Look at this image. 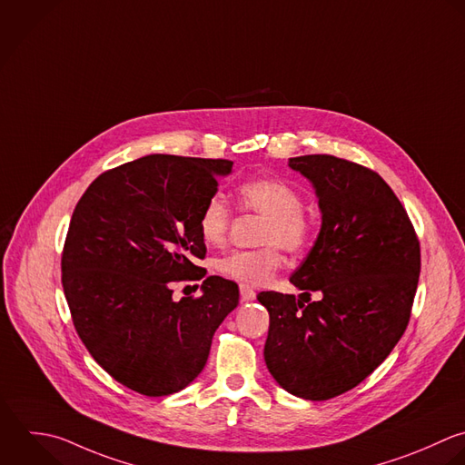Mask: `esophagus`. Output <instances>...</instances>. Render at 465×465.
I'll return each instance as SVG.
<instances>
[{
	"label": "esophagus",
	"instance_id": "34e87169",
	"mask_svg": "<svg viewBox=\"0 0 465 465\" xmlns=\"http://www.w3.org/2000/svg\"><path fill=\"white\" fill-rule=\"evenodd\" d=\"M239 290H241V299H242L244 302H250V301H253V299H255V292H253L250 286L241 284V286H239Z\"/></svg>",
	"mask_w": 465,
	"mask_h": 465
}]
</instances>
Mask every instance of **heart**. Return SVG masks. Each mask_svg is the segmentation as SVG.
Instances as JSON below:
<instances>
[{
    "instance_id": "heart-1",
    "label": "heart",
    "mask_w": 465,
    "mask_h": 465,
    "mask_svg": "<svg viewBox=\"0 0 465 465\" xmlns=\"http://www.w3.org/2000/svg\"><path fill=\"white\" fill-rule=\"evenodd\" d=\"M237 203L244 212L262 215L257 241L264 246L246 252H232L215 261L219 275L246 284H266L284 262L281 246L288 253H302L312 241L313 223L306 213L302 193L277 177H255L237 188ZM230 208L219 197L203 204L197 219L201 239L208 246H221L230 230Z\"/></svg>"
}]
</instances>
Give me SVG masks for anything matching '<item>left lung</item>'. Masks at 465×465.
Wrapping results in <instances>:
<instances>
[{
  "label": "left lung",
  "instance_id": "1",
  "mask_svg": "<svg viewBox=\"0 0 465 465\" xmlns=\"http://www.w3.org/2000/svg\"><path fill=\"white\" fill-rule=\"evenodd\" d=\"M315 188L322 226L290 282L262 292L264 361L288 393L328 401L359 386L404 335L420 275V242L402 203L373 170L335 157H292ZM320 293L319 302L311 293Z\"/></svg>",
  "mask_w": 465,
  "mask_h": 465
}]
</instances>
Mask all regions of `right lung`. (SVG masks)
<instances>
[{"label": "right lung", "mask_w": 465, "mask_h": 465, "mask_svg": "<svg viewBox=\"0 0 465 465\" xmlns=\"http://www.w3.org/2000/svg\"><path fill=\"white\" fill-rule=\"evenodd\" d=\"M232 166L152 153L103 172L75 204L61 255L72 322L94 361L132 391L184 390L239 304L237 284L217 275L201 297H172V282L206 275L195 264L206 255L197 219Z\"/></svg>", "instance_id": "obj_1"}]
</instances>
